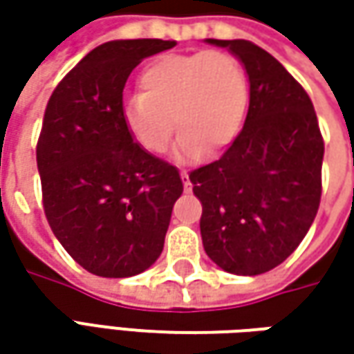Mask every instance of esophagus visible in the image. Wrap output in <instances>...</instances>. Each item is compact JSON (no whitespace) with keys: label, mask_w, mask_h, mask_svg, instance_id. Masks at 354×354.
Listing matches in <instances>:
<instances>
[{"label":"esophagus","mask_w":354,"mask_h":354,"mask_svg":"<svg viewBox=\"0 0 354 354\" xmlns=\"http://www.w3.org/2000/svg\"><path fill=\"white\" fill-rule=\"evenodd\" d=\"M181 181H183V189L189 193L193 189V185H191V179H189V173L187 171H181Z\"/></svg>","instance_id":"obj_1"}]
</instances>
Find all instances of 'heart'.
Segmentation results:
<instances>
[{
    "instance_id": "1",
    "label": "heart",
    "mask_w": 354,
    "mask_h": 354,
    "mask_svg": "<svg viewBox=\"0 0 354 354\" xmlns=\"http://www.w3.org/2000/svg\"><path fill=\"white\" fill-rule=\"evenodd\" d=\"M242 64L225 50L165 55L143 68L140 94L122 108L124 126L147 153H163L175 133V157L216 156L234 142L248 112Z\"/></svg>"
}]
</instances>
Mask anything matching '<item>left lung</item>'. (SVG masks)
Listing matches in <instances>:
<instances>
[{"label":"left lung","instance_id":"8db88e82","mask_svg":"<svg viewBox=\"0 0 354 354\" xmlns=\"http://www.w3.org/2000/svg\"><path fill=\"white\" fill-rule=\"evenodd\" d=\"M244 66V128L218 161L191 171L207 256L236 276L279 266L306 238L321 201L323 138L313 104L281 62L252 41L205 39Z\"/></svg>","mask_w":354,"mask_h":354}]
</instances>
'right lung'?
<instances>
[{"mask_svg": "<svg viewBox=\"0 0 354 354\" xmlns=\"http://www.w3.org/2000/svg\"><path fill=\"white\" fill-rule=\"evenodd\" d=\"M177 45L118 39L92 48L48 98L37 143L47 221L62 248L102 278L156 264L183 193L177 167L147 153L124 126V86L147 57Z\"/></svg>", "mask_w": 354, "mask_h": 354, "instance_id": "add662e5", "label": "right lung"}]
</instances>
